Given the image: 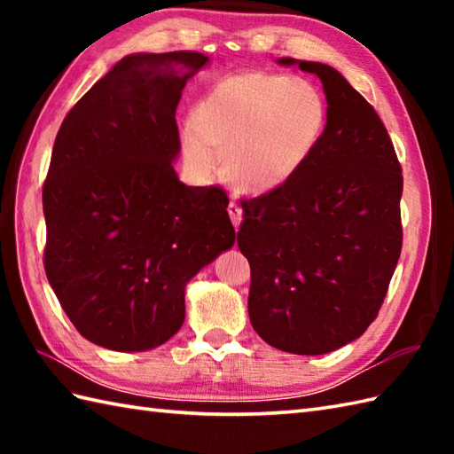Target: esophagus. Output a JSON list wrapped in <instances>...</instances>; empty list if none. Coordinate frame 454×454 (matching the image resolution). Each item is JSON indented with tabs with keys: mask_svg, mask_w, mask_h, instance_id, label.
<instances>
[{
	"mask_svg": "<svg viewBox=\"0 0 454 454\" xmlns=\"http://www.w3.org/2000/svg\"><path fill=\"white\" fill-rule=\"evenodd\" d=\"M228 215H230V220H232V224H234V228L238 230L239 228V224H242V207L238 205V202H230L228 205Z\"/></svg>",
	"mask_w": 454,
	"mask_h": 454,
	"instance_id": "1",
	"label": "esophagus"
}]
</instances>
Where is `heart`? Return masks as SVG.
Here are the masks:
<instances>
[{
    "instance_id": "heart-1",
    "label": "heart",
    "mask_w": 454,
    "mask_h": 454,
    "mask_svg": "<svg viewBox=\"0 0 454 454\" xmlns=\"http://www.w3.org/2000/svg\"><path fill=\"white\" fill-rule=\"evenodd\" d=\"M327 109L312 83L247 72L215 82L181 124L189 171L208 179L220 166L252 191H275L302 171L325 132Z\"/></svg>"
}]
</instances>
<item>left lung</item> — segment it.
Segmentation results:
<instances>
[{
  "label": "left lung",
  "instance_id": "left-lung-1",
  "mask_svg": "<svg viewBox=\"0 0 454 454\" xmlns=\"http://www.w3.org/2000/svg\"><path fill=\"white\" fill-rule=\"evenodd\" d=\"M277 64L320 78L327 122L293 181L242 202L247 312L275 349L324 355L361 337L380 310L402 249L403 179L379 114L335 67Z\"/></svg>",
  "mask_w": 454,
  "mask_h": 454
}]
</instances>
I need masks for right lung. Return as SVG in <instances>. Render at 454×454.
<instances>
[{"label": "right lung", "mask_w": 454, "mask_h": 454, "mask_svg": "<svg viewBox=\"0 0 454 454\" xmlns=\"http://www.w3.org/2000/svg\"><path fill=\"white\" fill-rule=\"evenodd\" d=\"M210 58L129 54L66 114L43 189L44 269L85 340L138 353L185 322V288L234 246L228 197L189 187L176 109Z\"/></svg>", "instance_id": "right-lung-1"}]
</instances>
